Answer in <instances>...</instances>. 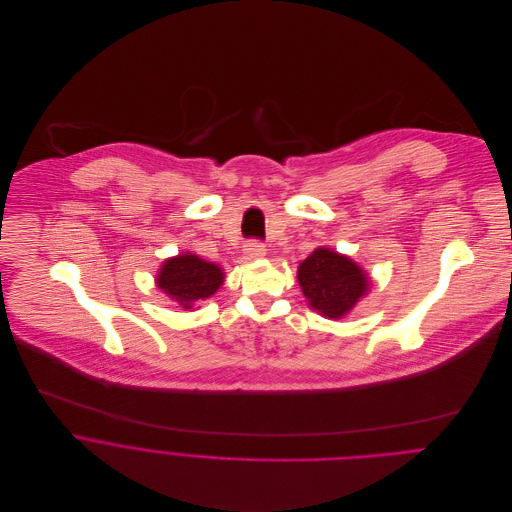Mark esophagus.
Segmentation results:
<instances>
[{
  "instance_id": "34e87169",
  "label": "esophagus",
  "mask_w": 512,
  "mask_h": 512,
  "mask_svg": "<svg viewBox=\"0 0 512 512\" xmlns=\"http://www.w3.org/2000/svg\"><path fill=\"white\" fill-rule=\"evenodd\" d=\"M266 256V246L258 240H248L244 244V258L246 260H256V258H262Z\"/></svg>"
}]
</instances>
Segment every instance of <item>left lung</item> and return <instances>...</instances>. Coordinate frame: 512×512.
<instances>
[{
    "label": "left lung",
    "instance_id": "8db88e82",
    "mask_svg": "<svg viewBox=\"0 0 512 512\" xmlns=\"http://www.w3.org/2000/svg\"><path fill=\"white\" fill-rule=\"evenodd\" d=\"M297 282L309 307L329 319L347 315L368 292L365 270L349 256L317 248L297 268Z\"/></svg>",
    "mask_w": 512,
    "mask_h": 512
}]
</instances>
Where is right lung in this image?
<instances>
[{"label":"right lung","instance_id":"obj_1","mask_svg":"<svg viewBox=\"0 0 512 512\" xmlns=\"http://www.w3.org/2000/svg\"><path fill=\"white\" fill-rule=\"evenodd\" d=\"M224 274L217 264L205 262L197 254H179L163 262L157 274V288L177 301L183 309H191L195 301L207 299L219 290Z\"/></svg>","mask_w":512,"mask_h":512}]
</instances>
